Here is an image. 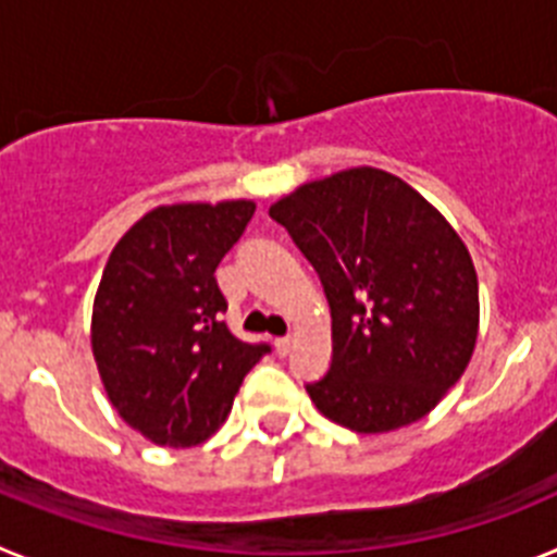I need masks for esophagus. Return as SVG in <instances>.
<instances>
[{"label": "esophagus", "mask_w": 557, "mask_h": 557, "mask_svg": "<svg viewBox=\"0 0 557 557\" xmlns=\"http://www.w3.org/2000/svg\"><path fill=\"white\" fill-rule=\"evenodd\" d=\"M289 346H293V337H289V334L287 337H275V351L282 354V357H287Z\"/></svg>", "instance_id": "esophagus-1"}]
</instances>
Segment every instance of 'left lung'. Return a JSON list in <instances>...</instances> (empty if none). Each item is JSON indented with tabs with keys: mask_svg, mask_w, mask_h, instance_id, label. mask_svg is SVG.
Wrapping results in <instances>:
<instances>
[{
	"mask_svg": "<svg viewBox=\"0 0 557 557\" xmlns=\"http://www.w3.org/2000/svg\"><path fill=\"white\" fill-rule=\"evenodd\" d=\"M332 309V366L314 407L354 432L424 418L469 366L480 326L471 256L444 214L373 166L304 184L270 206Z\"/></svg>",
	"mask_w": 557,
	"mask_h": 557,
	"instance_id": "8db88e82",
	"label": "left lung"
}]
</instances>
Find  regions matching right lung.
Returning <instances> with one entry per match:
<instances>
[{
	"instance_id": "right-lung-1",
	"label": "right lung",
	"mask_w": 557,
	"mask_h": 557,
	"mask_svg": "<svg viewBox=\"0 0 557 557\" xmlns=\"http://www.w3.org/2000/svg\"><path fill=\"white\" fill-rule=\"evenodd\" d=\"M250 200L147 211L108 256L91 314V351L111 405L159 446L218 432L245 373L270 354L223 321L214 270L245 234Z\"/></svg>"
}]
</instances>
